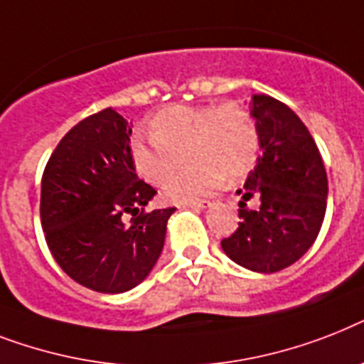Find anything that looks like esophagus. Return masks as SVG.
Wrapping results in <instances>:
<instances>
[{
    "label": "esophagus",
    "instance_id": "1",
    "mask_svg": "<svg viewBox=\"0 0 364 364\" xmlns=\"http://www.w3.org/2000/svg\"><path fill=\"white\" fill-rule=\"evenodd\" d=\"M212 203L210 200H191V203H182V208H208Z\"/></svg>",
    "mask_w": 364,
    "mask_h": 364
}]
</instances>
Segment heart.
<instances>
[{"label":"heart","mask_w":364,"mask_h":364,"mask_svg":"<svg viewBox=\"0 0 364 364\" xmlns=\"http://www.w3.org/2000/svg\"><path fill=\"white\" fill-rule=\"evenodd\" d=\"M150 136H135L129 148L133 167L150 184H164L186 152L190 165L165 184V196L176 203L242 180L259 154L254 116L237 103L165 107L150 120Z\"/></svg>","instance_id":"b5f03b06"}]
</instances>
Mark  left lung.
<instances>
[{
    "label": "left lung",
    "mask_w": 364,
    "mask_h": 364,
    "mask_svg": "<svg viewBox=\"0 0 364 364\" xmlns=\"http://www.w3.org/2000/svg\"><path fill=\"white\" fill-rule=\"evenodd\" d=\"M259 133L257 165L238 196L237 231L222 248L244 269L278 272L299 261L318 238L327 208V173L312 135L295 112L270 95L252 97ZM250 198L258 200L248 209Z\"/></svg>",
    "instance_id": "1"
}]
</instances>
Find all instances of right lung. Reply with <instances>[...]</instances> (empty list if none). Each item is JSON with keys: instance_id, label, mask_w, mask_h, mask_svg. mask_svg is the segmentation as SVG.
I'll return each instance as SVG.
<instances>
[{"instance_id": "1", "label": "right lung", "mask_w": 364, "mask_h": 364, "mask_svg": "<svg viewBox=\"0 0 364 364\" xmlns=\"http://www.w3.org/2000/svg\"><path fill=\"white\" fill-rule=\"evenodd\" d=\"M129 122L105 109L67 132L41 180V225L56 263L80 286L124 293L161 255L174 208L146 212L156 190L136 176Z\"/></svg>"}]
</instances>
